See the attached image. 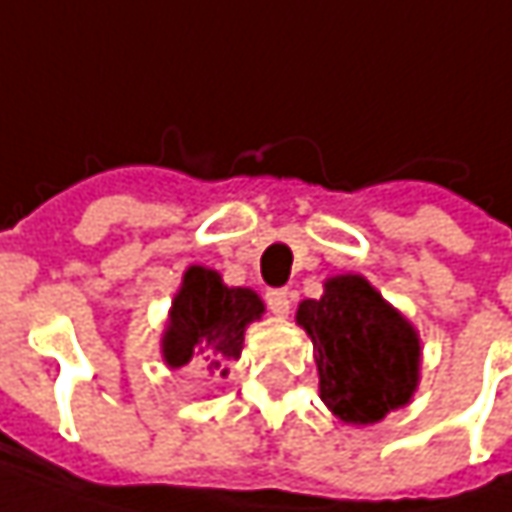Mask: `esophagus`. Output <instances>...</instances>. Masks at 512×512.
Instances as JSON below:
<instances>
[{"label": "esophagus", "instance_id": "esophagus-1", "mask_svg": "<svg viewBox=\"0 0 512 512\" xmlns=\"http://www.w3.org/2000/svg\"><path fill=\"white\" fill-rule=\"evenodd\" d=\"M290 305H293V293L285 290V287L267 293V307H270L276 316H287V313H290Z\"/></svg>", "mask_w": 512, "mask_h": 512}]
</instances>
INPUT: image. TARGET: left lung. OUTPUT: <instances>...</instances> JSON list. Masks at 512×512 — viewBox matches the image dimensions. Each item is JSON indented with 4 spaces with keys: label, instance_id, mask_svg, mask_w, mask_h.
<instances>
[{
    "label": "left lung",
    "instance_id": "1",
    "mask_svg": "<svg viewBox=\"0 0 512 512\" xmlns=\"http://www.w3.org/2000/svg\"><path fill=\"white\" fill-rule=\"evenodd\" d=\"M296 325L313 342L319 396L344 424H376L413 402L422 379L419 330L362 273L325 279L319 299H305Z\"/></svg>",
    "mask_w": 512,
    "mask_h": 512
}]
</instances>
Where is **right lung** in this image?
<instances>
[{
  "label": "right lung",
  "mask_w": 512,
  "mask_h": 512,
  "mask_svg": "<svg viewBox=\"0 0 512 512\" xmlns=\"http://www.w3.org/2000/svg\"><path fill=\"white\" fill-rule=\"evenodd\" d=\"M265 316V302L250 287H230L222 273L190 265L182 273L162 330V362L170 370L193 364L205 376H227L245 347V330Z\"/></svg>",
  "instance_id": "add662e5"
}]
</instances>
